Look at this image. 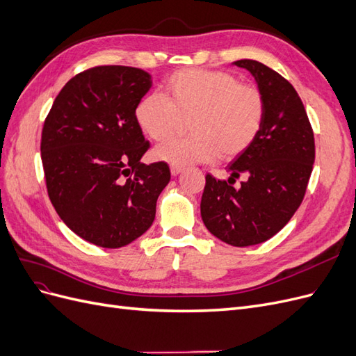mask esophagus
<instances>
[{
	"label": "esophagus",
	"instance_id": "obj_1",
	"mask_svg": "<svg viewBox=\"0 0 356 356\" xmlns=\"http://www.w3.org/2000/svg\"><path fill=\"white\" fill-rule=\"evenodd\" d=\"M181 170H182L181 166H178V165H170V174H172V177H177L178 174H181Z\"/></svg>",
	"mask_w": 356,
	"mask_h": 356
}]
</instances>
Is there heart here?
Listing matches in <instances>:
<instances>
[{"label":"heart","instance_id":"1","mask_svg":"<svg viewBox=\"0 0 356 356\" xmlns=\"http://www.w3.org/2000/svg\"><path fill=\"white\" fill-rule=\"evenodd\" d=\"M187 118L191 135L160 144L154 159L184 166L241 156L261 132L266 99L230 72L181 70L168 79L165 96L147 95L135 108L139 129L153 141L174 135Z\"/></svg>","mask_w":356,"mask_h":356}]
</instances>
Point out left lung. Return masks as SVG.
<instances>
[{"mask_svg": "<svg viewBox=\"0 0 356 356\" xmlns=\"http://www.w3.org/2000/svg\"><path fill=\"white\" fill-rule=\"evenodd\" d=\"M250 71L266 99L260 135L221 181L207 175L200 213L207 229L232 246H251L275 236L303 202L315 161V138L305 105L288 80L252 59L233 62ZM245 178L239 188L232 184Z\"/></svg>", "mask_w": 356, "mask_h": 356, "instance_id": "left-lung-1", "label": "left lung"}]
</instances>
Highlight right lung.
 Listing matches in <instances>:
<instances>
[{
  "mask_svg": "<svg viewBox=\"0 0 356 356\" xmlns=\"http://www.w3.org/2000/svg\"><path fill=\"white\" fill-rule=\"evenodd\" d=\"M152 88L144 70L104 65L63 86L41 134L47 193L60 220L81 239L122 248L144 234L170 179L165 161L145 165L148 149L135 108Z\"/></svg>",
  "mask_w": 356,
  "mask_h": 356,
  "instance_id": "obj_1",
  "label": "right lung"
}]
</instances>
